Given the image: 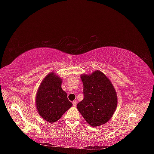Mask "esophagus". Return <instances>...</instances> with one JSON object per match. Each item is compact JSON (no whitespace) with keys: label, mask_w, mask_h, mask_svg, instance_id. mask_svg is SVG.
Masks as SVG:
<instances>
[{"label":"esophagus","mask_w":154,"mask_h":154,"mask_svg":"<svg viewBox=\"0 0 154 154\" xmlns=\"http://www.w3.org/2000/svg\"><path fill=\"white\" fill-rule=\"evenodd\" d=\"M73 105L74 106H76V105H77V100H73Z\"/></svg>","instance_id":"1"}]
</instances>
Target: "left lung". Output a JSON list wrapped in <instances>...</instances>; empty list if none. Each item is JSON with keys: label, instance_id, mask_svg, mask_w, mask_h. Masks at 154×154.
<instances>
[{"label": "left lung", "instance_id": "left-lung-1", "mask_svg": "<svg viewBox=\"0 0 154 154\" xmlns=\"http://www.w3.org/2000/svg\"><path fill=\"white\" fill-rule=\"evenodd\" d=\"M83 99L77 104L79 112L93 127L102 125L112 116L117 106L116 91L109 79L102 72L81 77Z\"/></svg>", "mask_w": 154, "mask_h": 154}]
</instances>
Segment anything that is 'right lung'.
Returning a JSON list of instances; mask_svg holds the SVG:
<instances>
[{
	"mask_svg": "<svg viewBox=\"0 0 154 154\" xmlns=\"http://www.w3.org/2000/svg\"><path fill=\"white\" fill-rule=\"evenodd\" d=\"M62 81L54 73L48 74L41 83L36 95L38 112L48 122H55L73 105L62 90Z\"/></svg>",
	"mask_w": 154,
	"mask_h": 154,
	"instance_id": "obj_1",
	"label": "right lung"
}]
</instances>
